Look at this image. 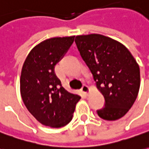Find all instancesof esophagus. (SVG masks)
<instances>
[{
	"instance_id": "esophagus-1",
	"label": "esophagus",
	"mask_w": 149,
	"mask_h": 149,
	"mask_svg": "<svg viewBox=\"0 0 149 149\" xmlns=\"http://www.w3.org/2000/svg\"><path fill=\"white\" fill-rule=\"evenodd\" d=\"M81 91L85 94V95H88V93L90 91V90H89V87H88L86 85H83L81 89Z\"/></svg>"
}]
</instances>
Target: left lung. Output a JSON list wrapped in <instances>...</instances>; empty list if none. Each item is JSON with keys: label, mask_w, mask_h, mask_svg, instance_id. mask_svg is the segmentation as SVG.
I'll return each instance as SVG.
<instances>
[{"label": "left lung", "mask_w": 149, "mask_h": 149, "mask_svg": "<svg viewBox=\"0 0 149 149\" xmlns=\"http://www.w3.org/2000/svg\"><path fill=\"white\" fill-rule=\"evenodd\" d=\"M75 42L104 95L105 104L97 110L102 119L115 121L134 104L140 86L137 62L125 45L100 34L77 36Z\"/></svg>", "instance_id": "obj_1"}]
</instances>
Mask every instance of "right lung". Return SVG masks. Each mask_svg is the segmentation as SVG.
<instances>
[{
	"mask_svg": "<svg viewBox=\"0 0 149 149\" xmlns=\"http://www.w3.org/2000/svg\"><path fill=\"white\" fill-rule=\"evenodd\" d=\"M75 36L54 37L36 45L24 61L20 92L29 113L42 125L63 127L72 119L81 97L63 87L54 67L74 41Z\"/></svg>",
	"mask_w": 149,
	"mask_h": 149,
	"instance_id": "1",
	"label": "right lung"
}]
</instances>
